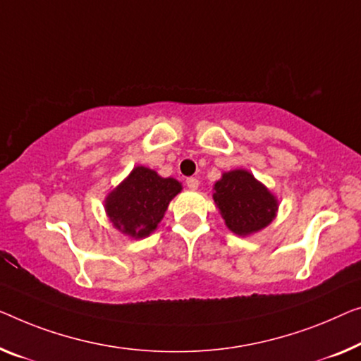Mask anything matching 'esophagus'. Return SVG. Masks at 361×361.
Listing matches in <instances>:
<instances>
[{
    "label": "esophagus",
    "instance_id": "obj_1",
    "mask_svg": "<svg viewBox=\"0 0 361 361\" xmlns=\"http://www.w3.org/2000/svg\"><path fill=\"white\" fill-rule=\"evenodd\" d=\"M186 186L190 188V190H197L199 188V180L197 178H186Z\"/></svg>",
    "mask_w": 361,
    "mask_h": 361
}]
</instances>
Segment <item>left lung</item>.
I'll return each mask as SVG.
<instances>
[{
	"label": "left lung",
	"instance_id": "left-lung-1",
	"mask_svg": "<svg viewBox=\"0 0 361 361\" xmlns=\"http://www.w3.org/2000/svg\"><path fill=\"white\" fill-rule=\"evenodd\" d=\"M214 201L228 230L240 236L256 233L276 217L279 202L248 170L225 171L214 185Z\"/></svg>",
	"mask_w": 361,
	"mask_h": 361
}]
</instances>
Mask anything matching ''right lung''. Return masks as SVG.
<instances>
[{
  "label": "right lung",
  "instance_id": "add662e5",
  "mask_svg": "<svg viewBox=\"0 0 361 361\" xmlns=\"http://www.w3.org/2000/svg\"><path fill=\"white\" fill-rule=\"evenodd\" d=\"M181 191L175 178H162L147 166H136L105 199L113 227L131 238H146L157 228L171 199Z\"/></svg>",
  "mask_w": 361,
  "mask_h": 361
}]
</instances>
